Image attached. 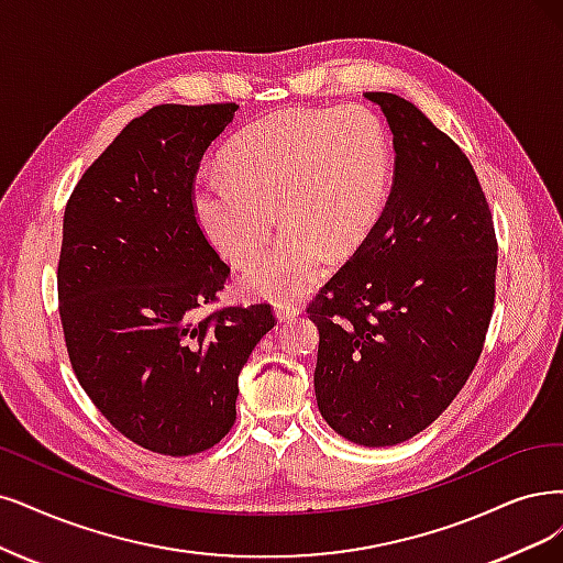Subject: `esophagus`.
<instances>
[{
	"label": "esophagus",
	"mask_w": 563,
	"mask_h": 563,
	"mask_svg": "<svg viewBox=\"0 0 563 563\" xmlns=\"http://www.w3.org/2000/svg\"><path fill=\"white\" fill-rule=\"evenodd\" d=\"M274 310H276V318L280 322H289V320L299 318V306L295 301H278Z\"/></svg>",
	"instance_id": "esophagus-1"
}]
</instances>
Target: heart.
<instances>
[{
  "label": "heart",
  "instance_id": "b5f03b06",
  "mask_svg": "<svg viewBox=\"0 0 563 563\" xmlns=\"http://www.w3.org/2000/svg\"><path fill=\"white\" fill-rule=\"evenodd\" d=\"M389 192V145L366 109H289L227 143L222 176L195 183V211L220 253L255 262L278 218V243L239 280L247 297L289 301L313 287L327 253L347 257L378 224Z\"/></svg>",
  "mask_w": 563,
  "mask_h": 563
}]
</instances>
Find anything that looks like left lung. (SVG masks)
<instances>
[{
  "mask_svg": "<svg viewBox=\"0 0 563 563\" xmlns=\"http://www.w3.org/2000/svg\"><path fill=\"white\" fill-rule=\"evenodd\" d=\"M364 97L394 136L391 192L308 313L322 418L352 443L385 448L427 429L466 385L492 320L498 245L460 145L404 97Z\"/></svg>",
  "mask_w": 563,
  "mask_h": 563,
  "instance_id": "1",
  "label": "left lung"
}]
</instances>
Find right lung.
Wrapping results in <instances>:
<instances>
[{
	"mask_svg": "<svg viewBox=\"0 0 563 563\" xmlns=\"http://www.w3.org/2000/svg\"><path fill=\"white\" fill-rule=\"evenodd\" d=\"M236 103H162L134 118L65 208L59 320L80 387L122 435L169 456L220 443L239 373L276 318L218 301L229 266L195 213L199 162Z\"/></svg>",
	"mask_w": 563,
	"mask_h": 563,
	"instance_id": "right-lung-1",
	"label": "right lung"
}]
</instances>
